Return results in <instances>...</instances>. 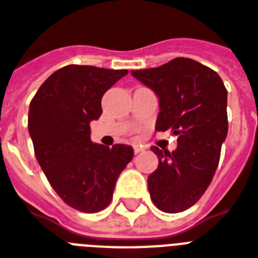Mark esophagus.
I'll return each instance as SVG.
<instances>
[{
    "mask_svg": "<svg viewBox=\"0 0 258 258\" xmlns=\"http://www.w3.org/2000/svg\"><path fill=\"white\" fill-rule=\"evenodd\" d=\"M143 151H144V148H142V147H139V146L134 147V152L135 153H140V152H143Z\"/></svg>",
    "mask_w": 258,
    "mask_h": 258,
    "instance_id": "1",
    "label": "esophagus"
}]
</instances>
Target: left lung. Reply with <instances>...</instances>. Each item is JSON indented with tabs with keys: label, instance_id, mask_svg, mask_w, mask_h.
I'll return each mask as SVG.
<instances>
[{
	"label": "left lung",
	"instance_id": "obj_1",
	"mask_svg": "<svg viewBox=\"0 0 258 258\" xmlns=\"http://www.w3.org/2000/svg\"><path fill=\"white\" fill-rule=\"evenodd\" d=\"M131 73L159 98L156 131L178 136L172 152L151 148L159 157L148 177L151 199L164 213L185 211L203 196L218 168L228 133L227 89L215 71L185 57Z\"/></svg>",
	"mask_w": 258,
	"mask_h": 258
}]
</instances>
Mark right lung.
I'll return each mask as SVG.
<instances>
[{"instance_id": "right-lung-1", "label": "right lung", "mask_w": 258, "mask_h": 258, "mask_svg": "<svg viewBox=\"0 0 258 258\" xmlns=\"http://www.w3.org/2000/svg\"><path fill=\"white\" fill-rule=\"evenodd\" d=\"M127 69L67 66L39 88L29 109V134L52 189L73 209L98 213L109 206L116 179L134 157L131 146L93 143L90 122L101 99Z\"/></svg>"}]
</instances>
